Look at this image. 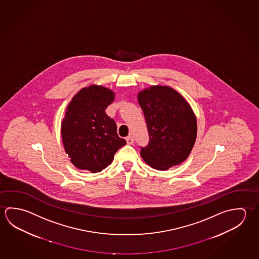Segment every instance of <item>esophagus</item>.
Returning a JSON list of instances; mask_svg holds the SVG:
<instances>
[{
  "mask_svg": "<svg viewBox=\"0 0 259 259\" xmlns=\"http://www.w3.org/2000/svg\"><path fill=\"white\" fill-rule=\"evenodd\" d=\"M134 142H135V139H134L133 136H130L126 137V143H127V145H133Z\"/></svg>",
  "mask_w": 259,
  "mask_h": 259,
  "instance_id": "1",
  "label": "esophagus"
}]
</instances>
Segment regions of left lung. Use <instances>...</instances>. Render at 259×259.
I'll list each match as a JSON object with an SVG mask.
<instances>
[{
	"label": "left lung",
	"instance_id": "1",
	"mask_svg": "<svg viewBox=\"0 0 259 259\" xmlns=\"http://www.w3.org/2000/svg\"><path fill=\"white\" fill-rule=\"evenodd\" d=\"M149 134L148 145L140 147L146 163L167 170L185 161L195 145L196 118L189 104L168 87H152L138 95Z\"/></svg>",
	"mask_w": 259,
	"mask_h": 259
}]
</instances>
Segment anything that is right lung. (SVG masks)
<instances>
[{
	"label": "right lung",
	"mask_w": 259,
	"mask_h": 259,
	"mask_svg": "<svg viewBox=\"0 0 259 259\" xmlns=\"http://www.w3.org/2000/svg\"><path fill=\"white\" fill-rule=\"evenodd\" d=\"M114 99L109 89L91 85L78 92L67 106L61 128L62 139L71 162L79 169L100 172L126 144L117 135L114 119L105 114Z\"/></svg>",
	"instance_id": "obj_1"
}]
</instances>
